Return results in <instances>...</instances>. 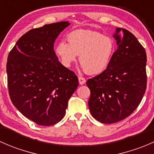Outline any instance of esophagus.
<instances>
[{
  "label": "esophagus",
  "instance_id": "34e87169",
  "mask_svg": "<svg viewBox=\"0 0 154 154\" xmlns=\"http://www.w3.org/2000/svg\"><path fill=\"white\" fill-rule=\"evenodd\" d=\"M78 80H79V83L80 85H83L85 83H86V79L83 77H78Z\"/></svg>",
  "mask_w": 154,
  "mask_h": 154
}]
</instances>
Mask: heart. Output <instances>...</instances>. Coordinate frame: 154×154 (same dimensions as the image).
I'll return each mask as SVG.
<instances>
[{
	"label": "heart",
	"mask_w": 154,
	"mask_h": 154,
	"mask_svg": "<svg viewBox=\"0 0 154 154\" xmlns=\"http://www.w3.org/2000/svg\"><path fill=\"white\" fill-rule=\"evenodd\" d=\"M68 42L61 41L56 46V54L63 66L70 67L77 60L87 74L103 72L109 65L115 53L114 41L97 32L78 29L70 32Z\"/></svg>",
	"instance_id": "1"
}]
</instances>
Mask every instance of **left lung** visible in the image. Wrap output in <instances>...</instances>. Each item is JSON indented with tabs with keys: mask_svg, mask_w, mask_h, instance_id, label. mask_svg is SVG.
<instances>
[{
	"mask_svg": "<svg viewBox=\"0 0 154 154\" xmlns=\"http://www.w3.org/2000/svg\"><path fill=\"white\" fill-rule=\"evenodd\" d=\"M113 37L118 49L109 65L86 82L91 91L90 112L103 124L116 123L131 115L142 101L147 87V56L143 46L125 29L116 28Z\"/></svg>",
	"mask_w": 154,
	"mask_h": 154,
	"instance_id": "8db88e82",
	"label": "left lung"
}]
</instances>
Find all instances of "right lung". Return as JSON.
I'll list each match as a JSON object with an SVG mask.
<instances>
[{
	"label": "right lung",
	"mask_w": 154,
	"mask_h": 154,
	"mask_svg": "<svg viewBox=\"0 0 154 154\" xmlns=\"http://www.w3.org/2000/svg\"><path fill=\"white\" fill-rule=\"evenodd\" d=\"M68 21L45 24L22 35L8 55L11 101L25 117L42 126L60 122L79 85L77 75L59 62L54 44Z\"/></svg>",
	"instance_id": "1"
}]
</instances>
